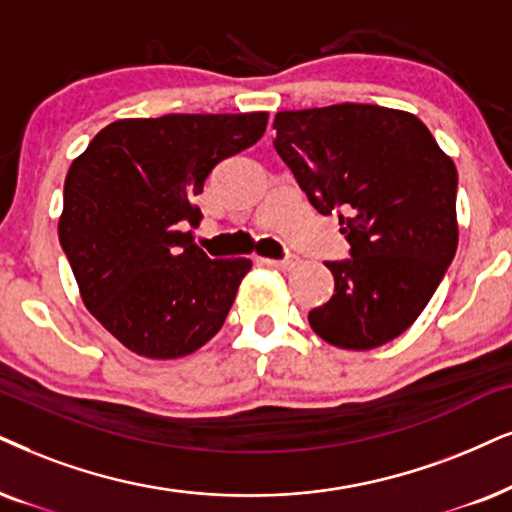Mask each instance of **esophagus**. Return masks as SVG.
I'll return each instance as SVG.
<instances>
[{
	"label": "esophagus",
	"mask_w": 512,
	"mask_h": 512,
	"mask_svg": "<svg viewBox=\"0 0 512 512\" xmlns=\"http://www.w3.org/2000/svg\"><path fill=\"white\" fill-rule=\"evenodd\" d=\"M262 264H267V267H274L278 271H290L297 264V260H293V257H290V260H262Z\"/></svg>",
	"instance_id": "obj_1"
}]
</instances>
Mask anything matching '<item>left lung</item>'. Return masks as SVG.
I'll return each instance as SVG.
<instances>
[{
	"instance_id": "obj_1",
	"label": "left lung",
	"mask_w": 512,
	"mask_h": 512,
	"mask_svg": "<svg viewBox=\"0 0 512 512\" xmlns=\"http://www.w3.org/2000/svg\"><path fill=\"white\" fill-rule=\"evenodd\" d=\"M274 148L321 215L340 212L349 260L331 300L309 312L314 333L373 349L406 331L435 295L458 245L454 160L416 115L338 103L274 118Z\"/></svg>"
}]
</instances>
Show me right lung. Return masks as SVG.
<instances>
[{
    "label": "right lung",
    "instance_id": "obj_1",
    "mask_svg": "<svg viewBox=\"0 0 512 512\" xmlns=\"http://www.w3.org/2000/svg\"><path fill=\"white\" fill-rule=\"evenodd\" d=\"M269 113L127 118L70 165L58 241L84 307L134 354L179 359L215 338L252 262L210 260L191 231L212 167L262 137Z\"/></svg>",
    "mask_w": 512,
    "mask_h": 512
}]
</instances>
